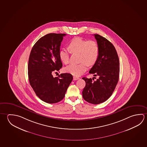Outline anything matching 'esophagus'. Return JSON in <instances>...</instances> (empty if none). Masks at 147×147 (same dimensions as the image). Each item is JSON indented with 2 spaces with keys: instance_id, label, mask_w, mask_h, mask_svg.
Wrapping results in <instances>:
<instances>
[{
  "instance_id": "1",
  "label": "esophagus",
  "mask_w": 147,
  "mask_h": 147,
  "mask_svg": "<svg viewBox=\"0 0 147 147\" xmlns=\"http://www.w3.org/2000/svg\"><path fill=\"white\" fill-rule=\"evenodd\" d=\"M80 78L78 77H76V76H73V80H78Z\"/></svg>"
}]
</instances>
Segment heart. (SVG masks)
Listing matches in <instances>:
<instances>
[{
    "mask_svg": "<svg viewBox=\"0 0 147 147\" xmlns=\"http://www.w3.org/2000/svg\"><path fill=\"white\" fill-rule=\"evenodd\" d=\"M69 49L72 53H79L78 64H71L65 69V72L78 76L87 69V65L91 66L97 61L100 55V47L95 41H87L80 37L72 39L68 44ZM60 59L65 65L70 62V51L62 48L59 52Z\"/></svg>",
    "mask_w": 147,
    "mask_h": 147,
    "instance_id": "heart-1",
    "label": "heart"
}]
</instances>
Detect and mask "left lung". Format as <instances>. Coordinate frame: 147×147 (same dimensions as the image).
Returning a JSON list of instances; mask_svg holds the SVG:
<instances>
[{
    "mask_svg": "<svg viewBox=\"0 0 147 147\" xmlns=\"http://www.w3.org/2000/svg\"><path fill=\"white\" fill-rule=\"evenodd\" d=\"M94 36L100 47V55L89 73L98 78L92 81L93 78L83 77L86 86L82 93L86 101L98 104L104 102L112 95L118 82L120 67L118 56L113 44L98 34Z\"/></svg>",
    "mask_w": 147,
    "mask_h": 147,
    "instance_id": "obj_1",
    "label": "left lung"
}]
</instances>
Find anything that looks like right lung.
<instances>
[{
	"label": "right lung",
	"mask_w": 147,
	"mask_h": 147,
	"mask_svg": "<svg viewBox=\"0 0 147 147\" xmlns=\"http://www.w3.org/2000/svg\"><path fill=\"white\" fill-rule=\"evenodd\" d=\"M66 34H47L36 42L31 49L28 65L30 84L41 100L50 104L58 103L64 98L72 81L69 73L54 77L53 73L60 70L62 63L59 52Z\"/></svg>",
	"instance_id": "right-lung-1"
}]
</instances>
